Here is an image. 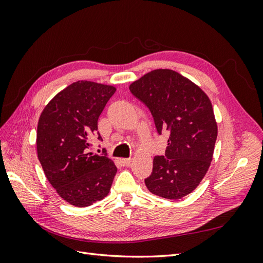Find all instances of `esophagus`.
Wrapping results in <instances>:
<instances>
[{"label": "esophagus", "instance_id": "1", "mask_svg": "<svg viewBox=\"0 0 263 263\" xmlns=\"http://www.w3.org/2000/svg\"><path fill=\"white\" fill-rule=\"evenodd\" d=\"M132 162V159L130 158H122L121 159V163L123 165H128Z\"/></svg>", "mask_w": 263, "mask_h": 263}]
</instances>
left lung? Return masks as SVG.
<instances>
[{
	"label": "left lung",
	"instance_id": "1",
	"mask_svg": "<svg viewBox=\"0 0 263 263\" xmlns=\"http://www.w3.org/2000/svg\"><path fill=\"white\" fill-rule=\"evenodd\" d=\"M129 90L149 108L158 134L169 135L145 184L153 194L179 200L196 189L211 165L217 138L212 103L201 87L169 69L151 71Z\"/></svg>",
	"mask_w": 263,
	"mask_h": 263
}]
</instances>
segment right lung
I'll use <instances>...</instances> for the list:
<instances>
[{"mask_svg":"<svg viewBox=\"0 0 263 263\" xmlns=\"http://www.w3.org/2000/svg\"><path fill=\"white\" fill-rule=\"evenodd\" d=\"M116 89L77 81L46 105L37 126V155L47 180L63 200L85 208L104 198L117 168L102 155L87 153L98 119Z\"/></svg>","mask_w":263,"mask_h":263,"instance_id":"1","label":"right lung"}]
</instances>
